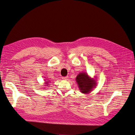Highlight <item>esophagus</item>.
Segmentation results:
<instances>
[{
  "instance_id": "34e87169",
  "label": "esophagus",
  "mask_w": 135,
  "mask_h": 135,
  "mask_svg": "<svg viewBox=\"0 0 135 135\" xmlns=\"http://www.w3.org/2000/svg\"><path fill=\"white\" fill-rule=\"evenodd\" d=\"M62 79H63V80H67L68 76H63V77H62Z\"/></svg>"
}]
</instances>
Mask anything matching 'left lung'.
Wrapping results in <instances>:
<instances>
[{"mask_svg": "<svg viewBox=\"0 0 135 135\" xmlns=\"http://www.w3.org/2000/svg\"><path fill=\"white\" fill-rule=\"evenodd\" d=\"M76 81L79 90L83 94L89 93L96 86V80L90 78L87 73H80L76 76Z\"/></svg>", "mask_w": 135, "mask_h": 135, "instance_id": "8db88e82", "label": "left lung"}]
</instances>
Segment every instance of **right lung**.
<instances>
[{
  "label": "right lung",
  "mask_w": 135,
  "mask_h": 135,
  "mask_svg": "<svg viewBox=\"0 0 135 135\" xmlns=\"http://www.w3.org/2000/svg\"><path fill=\"white\" fill-rule=\"evenodd\" d=\"M46 84H47V85H47V84H48V83H47V81H46V83H45Z\"/></svg>",
  "instance_id": "right-lung-1"
}]
</instances>
